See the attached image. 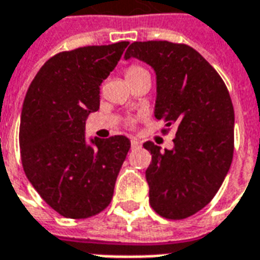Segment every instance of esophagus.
Masks as SVG:
<instances>
[{
    "label": "esophagus",
    "instance_id": "34e87169",
    "mask_svg": "<svg viewBox=\"0 0 260 260\" xmlns=\"http://www.w3.org/2000/svg\"><path fill=\"white\" fill-rule=\"evenodd\" d=\"M139 147H140V142H139L138 139L136 138L131 139V148L135 150V148H139Z\"/></svg>",
    "mask_w": 260,
    "mask_h": 260
}]
</instances>
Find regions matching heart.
<instances>
[{"label":"heart","mask_w":260,"mask_h":260,"mask_svg":"<svg viewBox=\"0 0 260 260\" xmlns=\"http://www.w3.org/2000/svg\"><path fill=\"white\" fill-rule=\"evenodd\" d=\"M143 71H146L143 67H139V66L129 67V69L126 70V78H128V77H134V75L140 74V73H143Z\"/></svg>","instance_id":"b5f03b06"}]
</instances>
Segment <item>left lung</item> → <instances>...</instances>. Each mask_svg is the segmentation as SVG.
Wrapping results in <instances>:
<instances>
[{"label":"left lung","mask_w":260,"mask_h":260,"mask_svg":"<svg viewBox=\"0 0 260 260\" xmlns=\"http://www.w3.org/2000/svg\"><path fill=\"white\" fill-rule=\"evenodd\" d=\"M154 69V114L175 129L171 150L146 142L152 155L146 170L150 204L162 217L197 213L217 193L234 156L235 112L217 71L186 44L135 42L124 59Z\"/></svg>","instance_id":"left-lung-1"}]
</instances>
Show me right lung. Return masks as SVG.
<instances>
[{
  "mask_svg": "<svg viewBox=\"0 0 260 260\" xmlns=\"http://www.w3.org/2000/svg\"><path fill=\"white\" fill-rule=\"evenodd\" d=\"M129 43L89 46L48 59L30 82L20 121V150L28 181L67 218L100 213L131 148L129 139L85 136L100 109V86Z\"/></svg>",
  "mask_w": 260,
  "mask_h": 260,
  "instance_id": "right-lung-1",
  "label": "right lung"
}]
</instances>
